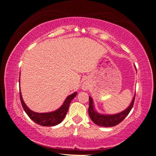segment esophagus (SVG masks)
Wrapping results in <instances>:
<instances>
[{
  "label": "esophagus",
  "instance_id": "1",
  "mask_svg": "<svg viewBox=\"0 0 156 156\" xmlns=\"http://www.w3.org/2000/svg\"><path fill=\"white\" fill-rule=\"evenodd\" d=\"M83 87H84V89H87V88H88V85L87 84H84V85H83Z\"/></svg>",
  "mask_w": 156,
  "mask_h": 156
}]
</instances>
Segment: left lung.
Here are the masks:
<instances>
[{"label":"left lung","mask_w":156,"mask_h":156,"mask_svg":"<svg viewBox=\"0 0 156 156\" xmlns=\"http://www.w3.org/2000/svg\"><path fill=\"white\" fill-rule=\"evenodd\" d=\"M135 96H134V98L133 100H132L131 105H129V107L127 109H125L122 112L114 115H102L97 113L94 110L93 100H92L91 97H89V103L88 109L89 115L90 116V118L92 120V121L98 126H104V127H109V126H113L117 125L122 122L126 118V116L130 112L132 107L133 106Z\"/></svg>","instance_id":"obj_1"}]
</instances>
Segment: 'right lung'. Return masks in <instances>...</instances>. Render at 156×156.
<instances>
[{"mask_svg":"<svg viewBox=\"0 0 156 156\" xmlns=\"http://www.w3.org/2000/svg\"><path fill=\"white\" fill-rule=\"evenodd\" d=\"M77 95V92H75L70 96H69L67 98H66L65 101L64 102L61 107L59 108L58 109L55 111V112H50V113H36L34 112L33 111L30 110L29 108L26 106L24 101L22 98V96H21V93L20 92V99L21 102V105H22L23 109H24L26 113L28 115L31 120L36 123L38 124V125L42 126H51L57 125L62 122L65 117L66 114H67V111L69 109V106L70 102L74 98L75 96Z\"/></svg>","mask_w":156,"mask_h":156,"instance_id":"right-lung-1","label":"right lung"}]
</instances>
